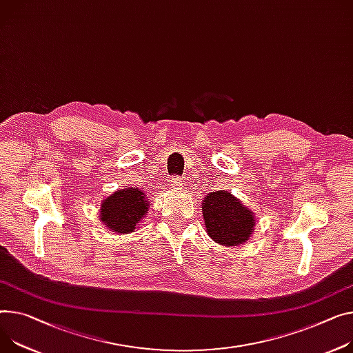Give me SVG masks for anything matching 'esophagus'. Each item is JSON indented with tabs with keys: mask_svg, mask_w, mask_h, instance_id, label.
<instances>
[{
	"mask_svg": "<svg viewBox=\"0 0 353 353\" xmlns=\"http://www.w3.org/2000/svg\"><path fill=\"white\" fill-rule=\"evenodd\" d=\"M171 185H172L175 189H178V188L182 186V179L178 178V176H174V178L171 179Z\"/></svg>",
	"mask_w": 353,
	"mask_h": 353,
	"instance_id": "obj_1",
	"label": "esophagus"
}]
</instances>
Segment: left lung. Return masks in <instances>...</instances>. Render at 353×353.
<instances>
[{
    "mask_svg": "<svg viewBox=\"0 0 353 353\" xmlns=\"http://www.w3.org/2000/svg\"><path fill=\"white\" fill-rule=\"evenodd\" d=\"M202 213L208 234L228 248L243 245L254 230L253 210L228 191H216L205 196Z\"/></svg>",
    "mask_w": 353,
    "mask_h": 353,
    "instance_id": "1",
    "label": "left lung"
}]
</instances>
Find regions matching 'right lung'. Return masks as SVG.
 Masks as SVG:
<instances>
[{
    "label": "right lung",
    "mask_w": 353,
    "mask_h": 353,
    "mask_svg": "<svg viewBox=\"0 0 353 353\" xmlns=\"http://www.w3.org/2000/svg\"><path fill=\"white\" fill-rule=\"evenodd\" d=\"M150 201L139 188H125L116 191L101 202L99 219L114 233L125 234L137 228L148 213Z\"/></svg>",
    "instance_id": "right-lung-1"
}]
</instances>
